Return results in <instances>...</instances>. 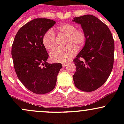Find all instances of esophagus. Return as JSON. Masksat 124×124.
Masks as SVG:
<instances>
[{"mask_svg":"<svg viewBox=\"0 0 124 124\" xmlns=\"http://www.w3.org/2000/svg\"><path fill=\"white\" fill-rule=\"evenodd\" d=\"M62 66H63V67H66V66H67V63H62Z\"/></svg>","mask_w":124,"mask_h":124,"instance_id":"obj_1","label":"esophagus"}]
</instances>
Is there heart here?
I'll return each instance as SVG.
<instances>
[{"mask_svg": "<svg viewBox=\"0 0 124 124\" xmlns=\"http://www.w3.org/2000/svg\"><path fill=\"white\" fill-rule=\"evenodd\" d=\"M59 34L67 36L65 48H56L50 53L52 61L60 63L68 62L77 53V49H80L85 44L87 34L83 29H77L76 25L72 23H65L57 27ZM42 44L47 50H53L56 47V37L54 32L49 29L42 37Z\"/></svg>", "mask_w": 124, "mask_h": 124, "instance_id": "b5f03b06", "label": "heart"}]
</instances>
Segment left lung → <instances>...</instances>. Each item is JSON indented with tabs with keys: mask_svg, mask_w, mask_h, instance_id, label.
<instances>
[{
	"mask_svg": "<svg viewBox=\"0 0 124 124\" xmlns=\"http://www.w3.org/2000/svg\"><path fill=\"white\" fill-rule=\"evenodd\" d=\"M87 34L84 47L73 60L76 71L74 85L84 92H92L104 84L113 69L115 42L107 25L92 15L75 17Z\"/></svg>",
	"mask_w": 124,
	"mask_h": 124,
	"instance_id": "obj_1",
	"label": "left lung"
}]
</instances>
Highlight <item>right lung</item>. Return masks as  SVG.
<instances>
[{
  "instance_id": "obj_1",
  "label": "right lung",
  "mask_w": 124,
  "mask_h": 124,
  "mask_svg": "<svg viewBox=\"0 0 124 124\" xmlns=\"http://www.w3.org/2000/svg\"><path fill=\"white\" fill-rule=\"evenodd\" d=\"M56 22L48 18H35L25 24L17 32L12 43L11 54L18 79L27 89L45 94L55 87L62 65L50 64L42 44V37Z\"/></svg>"
}]
</instances>
